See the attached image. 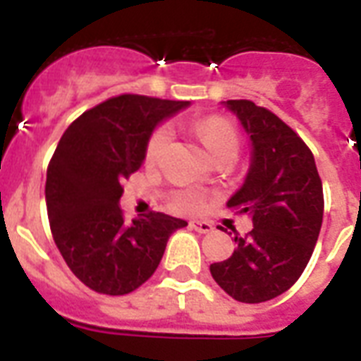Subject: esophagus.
<instances>
[{
	"mask_svg": "<svg viewBox=\"0 0 361 361\" xmlns=\"http://www.w3.org/2000/svg\"><path fill=\"white\" fill-rule=\"evenodd\" d=\"M189 226H191L192 231L200 232V234H208V232L214 231V225H212V223H208V221L195 219V221H191V223H189Z\"/></svg>",
	"mask_w": 361,
	"mask_h": 361,
	"instance_id": "obj_1",
	"label": "esophagus"
}]
</instances>
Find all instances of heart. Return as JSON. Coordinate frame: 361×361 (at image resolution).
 Instances as JSON below:
<instances>
[{"label":"heart","mask_w":361,"mask_h":361,"mask_svg":"<svg viewBox=\"0 0 361 361\" xmlns=\"http://www.w3.org/2000/svg\"><path fill=\"white\" fill-rule=\"evenodd\" d=\"M195 129H197L200 140H202V144L214 159L226 155V153L238 155L240 136H238V130L234 129V125L231 121H226L225 118H217V116L204 118V120L195 123ZM170 142H172L170 127H166V125L159 127L147 140V163L157 164L169 152ZM204 206H206V197H204V192L197 191V189H183V191H178L172 195V208L181 212V214H197Z\"/></svg>","instance_id":"obj_1"}]
</instances>
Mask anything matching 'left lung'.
Instances as JSON below:
<instances>
[{
	"mask_svg": "<svg viewBox=\"0 0 361 361\" xmlns=\"http://www.w3.org/2000/svg\"><path fill=\"white\" fill-rule=\"evenodd\" d=\"M223 104L251 142L245 180L226 208L249 215L252 231L234 238L231 258L209 271L238 302H268L296 283L313 255L324 215L322 181L311 149L274 112L245 99Z\"/></svg>",
	"mask_w": 361,
	"mask_h": 361,
	"instance_id": "8db88e82",
	"label": "left lung"
}]
</instances>
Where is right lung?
<instances>
[{"label": "right lung", "mask_w": 361, "mask_h": 361, "mask_svg": "<svg viewBox=\"0 0 361 361\" xmlns=\"http://www.w3.org/2000/svg\"><path fill=\"white\" fill-rule=\"evenodd\" d=\"M189 101L112 97L76 118L47 172L50 231L61 257L92 290L123 296L144 285L187 221L152 214L125 223L121 181L140 169L153 129Z\"/></svg>", "instance_id": "add662e5"}]
</instances>
